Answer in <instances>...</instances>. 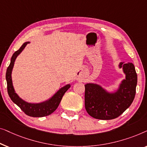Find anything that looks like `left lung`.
<instances>
[{"mask_svg": "<svg viewBox=\"0 0 147 147\" xmlns=\"http://www.w3.org/2000/svg\"><path fill=\"white\" fill-rule=\"evenodd\" d=\"M125 78L115 92H110L100 84H84V105L86 112L92 117L100 120L114 119L125 112L133 102L136 94L137 74L131 63H120Z\"/></svg>", "mask_w": 147, "mask_h": 147, "instance_id": "obj_1", "label": "left lung"}]
</instances>
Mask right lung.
I'll return each mask as SVG.
<instances>
[{
    "instance_id": "add662e5",
    "label": "right lung",
    "mask_w": 147,
    "mask_h": 147,
    "mask_svg": "<svg viewBox=\"0 0 147 147\" xmlns=\"http://www.w3.org/2000/svg\"><path fill=\"white\" fill-rule=\"evenodd\" d=\"M30 42H26L22 45L21 47L12 56L11 63L7 68V73H6V80L7 82L8 93L12 102L19 107L20 109L25 113L26 115L32 117H46L52 114L55 111L61 102L63 95L65 94L67 90L71 87V84H68L60 88L56 93L51 96L48 100L38 103H30L22 100L19 96L16 93L14 90L12 80V71L13 69L14 62L16 57L20 55L25 47Z\"/></svg>"
}]
</instances>
